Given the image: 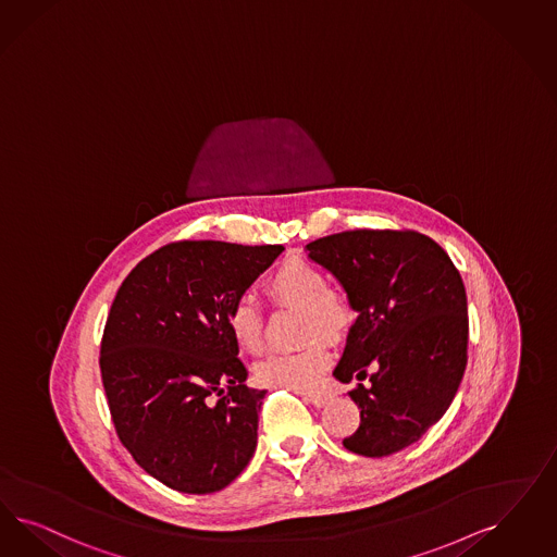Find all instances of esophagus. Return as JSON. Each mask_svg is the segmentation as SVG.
<instances>
[{"mask_svg":"<svg viewBox=\"0 0 557 557\" xmlns=\"http://www.w3.org/2000/svg\"><path fill=\"white\" fill-rule=\"evenodd\" d=\"M305 399H307L308 404L314 405V407H323L331 397L326 393H308Z\"/></svg>","mask_w":557,"mask_h":557,"instance_id":"34e87169","label":"esophagus"}]
</instances>
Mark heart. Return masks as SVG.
Here are the masks:
<instances>
[{
  "mask_svg": "<svg viewBox=\"0 0 557 557\" xmlns=\"http://www.w3.org/2000/svg\"><path fill=\"white\" fill-rule=\"evenodd\" d=\"M265 292L275 307L302 312L300 339L308 344L296 351L269 354L255 366V379L269 388L312 391L321 383L331 360L326 339L333 344L346 342L358 323V308L346 292L329 288L325 273L305 259L282 261L269 273ZM226 325L234 344L243 351L259 354L263 349V317L249 296L232 302Z\"/></svg>",
  "mask_w": 557,
  "mask_h": 557,
  "instance_id": "b5f03b06",
  "label": "heart"
}]
</instances>
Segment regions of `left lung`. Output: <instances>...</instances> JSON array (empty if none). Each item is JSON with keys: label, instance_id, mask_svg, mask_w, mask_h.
<instances>
[{"label": "left lung", "instance_id": "8db88e82", "mask_svg": "<svg viewBox=\"0 0 557 557\" xmlns=\"http://www.w3.org/2000/svg\"><path fill=\"white\" fill-rule=\"evenodd\" d=\"M307 249L360 312L333 372L342 383L370 376L349 391L360 425L344 446L362 457L393 455L420 441L459 391L469 344L459 269L416 231L337 232Z\"/></svg>", "mask_w": 557, "mask_h": 557}]
</instances>
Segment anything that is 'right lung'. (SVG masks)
<instances>
[{"label":"right lung","mask_w":557,"mask_h":557,"mask_svg":"<svg viewBox=\"0 0 557 557\" xmlns=\"http://www.w3.org/2000/svg\"><path fill=\"white\" fill-rule=\"evenodd\" d=\"M282 250L169 243L116 292L100 342L116 436L146 473L176 492H218L255 453L268 391L245 384L226 314Z\"/></svg>","instance_id":"add662e5"}]
</instances>
